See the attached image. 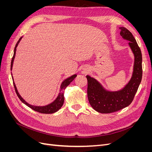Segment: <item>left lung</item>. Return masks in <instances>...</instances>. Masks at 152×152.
Here are the masks:
<instances>
[{"label":"left lung","mask_w":152,"mask_h":152,"mask_svg":"<svg viewBox=\"0 0 152 152\" xmlns=\"http://www.w3.org/2000/svg\"><path fill=\"white\" fill-rule=\"evenodd\" d=\"M121 35L129 41V45L134 56L133 72L130 80L122 89L111 91L106 89L94 78L86 75L87 98L93 108L101 113L118 111L129 105L134 99L142 79V54L140 48L131 32L125 27H120Z\"/></svg>","instance_id":"1"}]
</instances>
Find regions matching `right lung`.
Masks as SVG:
<instances>
[{
  "mask_svg": "<svg viewBox=\"0 0 152 152\" xmlns=\"http://www.w3.org/2000/svg\"><path fill=\"white\" fill-rule=\"evenodd\" d=\"M21 39H22V37H21L19 39V40L18 41V42L16 43V46L15 48V50H14V54H13V57L12 58L11 63V70H12L14 59H15V58L16 48L18 45V44L20 43ZM11 75H12V73H11ZM76 77H77V75L75 74V75H72L70 77L67 78V79H66L65 80H64L61 84L60 89H59V93L57 96V98H56V99H55L52 103H50V104L45 105V106H35V105H31V104L27 103L26 101L20 96L19 93H18V91L16 88V86L15 85V83L14 82H13V84H14V86H15V89L17 96H18V98H20V99L21 101V102L25 104L28 106V107H30L32 110H35V111L37 112H39L41 113L49 114V113H54L55 112H56L61 108V107L63 104V103H64V91H65V89H66V87L69 84H70L73 80H74V79ZM12 80H13V77H12Z\"/></svg>",
  "mask_w": 152,
  "mask_h": 152,
  "instance_id": "right-lung-1",
  "label": "right lung"
}]
</instances>
